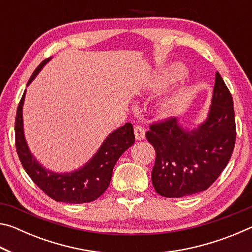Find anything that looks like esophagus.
Wrapping results in <instances>:
<instances>
[{
  "label": "esophagus",
  "instance_id": "1",
  "mask_svg": "<svg viewBox=\"0 0 252 252\" xmlns=\"http://www.w3.org/2000/svg\"><path fill=\"white\" fill-rule=\"evenodd\" d=\"M134 135L136 141H141L144 138H146V130L141 126H134Z\"/></svg>",
  "mask_w": 252,
  "mask_h": 252
}]
</instances>
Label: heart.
Here are the masks:
<instances>
[{
  "mask_svg": "<svg viewBox=\"0 0 252 252\" xmlns=\"http://www.w3.org/2000/svg\"><path fill=\"white\" fill-rule=\"evenodd\" d=\"M181 73H182V67H179V66L174 67L171 73H170L167 78L156 81L155 83L151 84L150 89L155 92L160 91L161 89H163L168 83L171 82V81H173L174 79H177L178 76H180ZM182 97H183L182 92L180 91L169 93V94H165L164 96H162L161 99L158 101V103L156 105L157 116L161 119H165L173 116V114L179 110V108H180Z\"/></svg>",
  "mask_w": 252,
  "mask_h": 252,
  "instance_id": "1",
  "label": "heart"
}]
</instances>
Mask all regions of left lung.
I'll list each match as a JSON object with an SVG mask.
<instances>
[{
    "label": "left lung",
    "instance_id": "obj_1",
    "mask_svg": "<svg viewBox=\"0 0 252 252\" xmlns=\"http://www.w3.org/2000/svg\"><path fill=\"white\" fill-rule=\"evenodd\" d=\"M146 136L156 150L151 179L157 193L181 198L207 190L227 167L236 143L232 96L219 72L208 117L197 129L187 130L171 118L153 123Z\"/></svg>",
    "mask_w": 252,
    "mask_h": 252
}]
</instances>
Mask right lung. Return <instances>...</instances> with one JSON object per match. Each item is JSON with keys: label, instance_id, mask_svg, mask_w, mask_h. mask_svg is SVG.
Listing matches in <instances>:
<instances>
[{"label": "right lung", "instance_id": "right-lung-1", "mask_svg": "<svg viewBox=\"0 0 252 252\" xmlns=\"http://www.w3.org/2000/svg\"><path fill=\"white\" fill-rule=\"evenodd\" d=\"M50 59L44 60L30 78L28 85L35 79ZM25 91L21 99L15 118V147L21 163L33 182L55 201L85 203L94 201L104 193L110 185L112 171L119 158L134 143L133 126L131 123L114 130L102 143L91 160L75 171L57 173L37 162L30 151L23 130V104Z\"/></svg>", "mask_w": 252, "mask_h": 252}]
</instances>
